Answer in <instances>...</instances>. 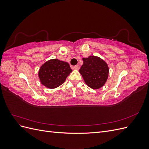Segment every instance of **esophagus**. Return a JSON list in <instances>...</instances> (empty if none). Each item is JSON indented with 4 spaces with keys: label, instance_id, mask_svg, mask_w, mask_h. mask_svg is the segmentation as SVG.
Wrapping results in <instances>:
<instances>
[{
    "label": "esophagus",
    "instance_id": "obj_1",
    "mask_svg": "<svg viewBox=\"0 0 149 149\" xmlns=\"http://www.w3.org/2000/svg\"><path fill=\"white\" fill-rule=\"evenodd\" d=\"M73 68L74 70H78L79 69V65H75V66H74L73 67Z\"/></svg>",
    "mask_w": 149,
    "mask_h": 149
}]
</instances>
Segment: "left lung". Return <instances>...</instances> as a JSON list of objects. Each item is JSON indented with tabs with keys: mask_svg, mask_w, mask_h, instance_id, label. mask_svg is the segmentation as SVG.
I'll list each match as a JSON object with an SVG mask.
<instances>
[{
	"mask_svg": "<svg viewBox=\"0 0 149 149\" xmlns=\"http://www.w3.org/2000/svg\"><path fill=\"white\" fill-rule=\"evenodd\" d=\"M83 64L79 70L85 83L89 88L97 89L106 84L109 69L107 63L97 56L91 55L83 58Z\"/></svg>",
	"mask_w": 149,
	"mask_h": 149,
	"instance_id": "1",
	"label": "left lung"
}]
</instances>
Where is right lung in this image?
Listing matches in <instances>:
<instances>
[{
  "mask_svg": "<svg viewBox=\"0 0 149 149\" xmlns=\"http://www.w3.org/2000/svg\"><path fill=\"white\" fill-rule=\"evenodd\" d=\"M72 72L70 65L58 59H51L43 63L38 71L41 83L49 89H55L63 83Z\"/></svg>",
  "mask_w": 149,
  "mask_h": 149,
  "instance_id": "obj_1",
  "label": "right lung"
}]
</instances>
